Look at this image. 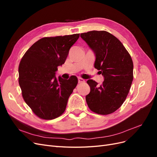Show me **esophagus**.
<instances>
[{
    "mask_svg": "<svg viewBox=\"0 0 157 157\" xmlns=\"http://www.w3.org/2000/svg\"><path fill=\"white\" fill-rule=\"evenodd\" d=\"M78 83H82V82H84L85 80L82 78H78Z\"/></svg>",
    "mask_w": 157,
    "mask_h": 157,
    "instance_id": "obj_1",
    "label": "esophagus"
}]
</instances>
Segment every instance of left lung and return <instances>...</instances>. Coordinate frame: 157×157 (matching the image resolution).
<instances>
[{
	"instance_id": "obj_1",
	"label": "left lung",
	"mask_w": 157,
	"mask_h": 157,
	"mask_svg": "<svg viewBox=\"0 0 157 157\" xmlns=\"http://www.w3.org/2000/svg\"><path fill=\"white\" fill-rule=\"evenodd\" d=\"M96 56L94 67L104 77L100 86L90 79V92L86 96L88 106L99 115H109L121 107L129 93L133 80V61L117 37L105 31L80 34Z\"/></svg>"
}]
</instances>
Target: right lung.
Segmentation results:
<instances>
[{"mask_svg": "<svg viewBox=\"0 0 157 157\" xmlns=\"http://www.w3.org/2000/svg\"><path fill=\"white\" fill-rule=\"evenodd\" d=\"M80 34L44 37L33 44L19 65V84L22 96L35 115L52 120L64 113L68 99L77 86L78 79L73 75L68 80L56 77L69 51Z\"/></svg>", "mask_w": 157, "mask_h": 157, "instance_id": "1", "label": "right lung"}]
</instances>
